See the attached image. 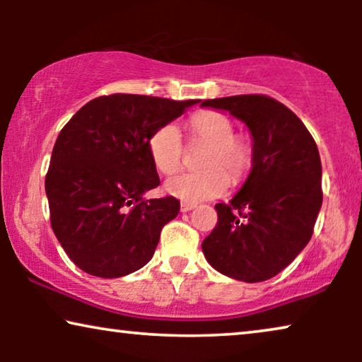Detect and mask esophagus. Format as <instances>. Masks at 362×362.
Instances as JSON below:
<instances>
[{
  "mask_svg": "<svg viewBox=\"0 0 362 362\" xmlns=\"http://www.w3.org/2000/svg\"><path fill=\"white\" fill-rule=\"evenodd\" d=\"M194 206H196V204H192V202H181V212L191 211Z\"/></svg>",
  "mask_w": 362,
  "mask_h": 362,
  "instance_id": "obj_1",
  "label": "esophagus"
}]
</instances>
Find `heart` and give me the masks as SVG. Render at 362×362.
Masks as SVG:
<instances>
[{
	"label": "heart",
	"mask_w": 362,
	"mask_h": 362,
	"mask_svg": "<svg viewBox=\"0 0 362 362\" xmlns=\"http://www.w3.org/2000/svg\"><path fill=\"white\" fill-rule=\"evenodd\" d=\"M192 143L207 145L201 158L202 171L185 173L166 182V191L185 202H199L222 194L227 186H237L249 175L254 163V141L244 132H234V123L216 110H199L187 120ZM151 160L163 175H175L182 168L185 145L180 130L171 123L153 133L148 143Z\"/></svg>",
	"instance_id": "b5f03b06"
}]
</instances>
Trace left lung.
<instances>
[{"label":"left lung","mask_w":362,"mask_h":362,"mask_svg":"<svg viewBox=\"0 0 362 362\" xmlns=\"http://www.w3.org/2000/svg\"><path fill=\"white\" fill-rule=\"evenodd\" d=\"M247 123L254 166L242 189L216 204L217 224L202 242L222 275L255 284L280 274L313 235L323 189L318 146L303 122L262 93L204 100Z\"/></svg>","instance_id":"obj_1"}]
</instances>
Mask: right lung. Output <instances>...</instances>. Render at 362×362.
<instances>
[{"label": "right lung", "mask_w": 362, "mask_h": 362, "mask_svg": "<svg viewBox=\"0 0 362 362\" xmlns=\"http://www.w3.org/2000/svg\"><path fill=\"white\" fill-rule=\"evenodd\" d=\"M196 100L112 93L86 103L59 133L46 175L51 227L74 264L102 279L146 265L180 212L160 186L150 138Z\"/></svg>", "instance_id": "right-lung-1"}]
</instances>
